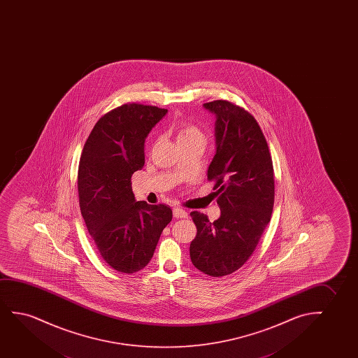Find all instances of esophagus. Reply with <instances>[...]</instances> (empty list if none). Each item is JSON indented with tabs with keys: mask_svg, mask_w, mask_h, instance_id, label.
Listing matches in <instances>:
<instances>
[{
	"mask_svg": "<svg viewBox=\"0 0 358 358\" xmlns=\"http://www.w3.org/2000/svg\"><path fill=\"white\" fill-rule=\"evenodd\" d=\"M173 216L176 219H186L187 216H188V213L186 210H183V209H180V208H175L173 209Z\"/></svg>",
	"mask_w": 358,
	"mask_h": 358,
	"instance_id": "esophagus-1",
	"label": "esophagus"
}]
</instances>
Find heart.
<instances>
[{"label":"heart","mask_w":358,"mask_h":358,"mask_svg":"<svg viewBox=\"0 0 358 358\" xmlns=\"http://www.w3.org/2000/svg\"><path fill=\"white\" fill-rule=\"evenodd\" d=\"M176 133L177 143L192 142V141H204V133L201 128L189 121H178L173 126Z\"/></svg>","instance_id":"b5f03b06"}]
</instances>
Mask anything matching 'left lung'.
<instances>
[{"mask_svg":"<svg viewBox=\"0 0 358 358\" xmlns=\"http://www.w3.org/2000/svg\"><path fill=\"white\" fill-rule=\"evenodd\" d=\"M215 113L216 154L208 169L221 215L192 211L196 235L189 255L201 273L220 278L240 269L259 243L274 208V167L255 118L226 100L204 103Z\"/></svg>","mask_w":358,"mask_h":358,"instance_id":"left-lung-1","label":"left lung"}]
</instances>
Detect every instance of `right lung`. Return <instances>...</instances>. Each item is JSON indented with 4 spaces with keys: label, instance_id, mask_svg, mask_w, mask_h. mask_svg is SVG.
<instances>
[{
    "label": "right lung",
    "instance_id": "obj_1",
    "mask_svg": "<svg viewBox=\"0 0 358 358\" xmlns=\"http://www.w3.org/2000/svg\"><path fill=\"white\" fill-rule=\"evenodd\" d=\"M166 108L123 103L95 123L78 167L80 213L106 264L124 274L147 266L172 220L164 204L136 201L132 175L145 162L144 143Z\"/></svg>",
    "mask_w": 358,
    "mask_h": 358
}]
</instances>
